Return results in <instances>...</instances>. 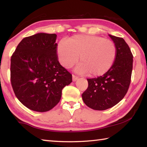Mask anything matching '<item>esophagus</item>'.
Wrapping results in <instances>:
<instances>
[{"label":"esophagus","mask_w":147,"mask_h":147,"mask_svg":"<svg viewBox=\"0 0 147 147\" xmlns=\"http://www.w3.org/2000/svg\"><path fill=\"white\" fill-rule=\"evenodd\" d=\"M78 78H79L78 76H76V75H74V74H73V82L76 81L78 79Z\"/></svg>","instance_id":"34e87169"}]
</instances>
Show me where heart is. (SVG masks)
Instances as JSON below:
<instances>
[{
  "mask_svg": "<svg viewBox=\"0 0 147 147\" xmlns=\"http://www.w3.org/2000/svg\"><path fill=\"white\" fill-rule=\"evenodd\" d=\"M58 60L65 68L73 66L79 59L75 71L80 74L101 76L113 66L117 47L109 39L100 36L75 35L67 40L61 39L57 47Z\"/></svg>",
  "mask_w": 147,
  "mask_h": 147,
  "instance_id": "b5f03b06",
  "label": "heart"
}]
</instances>
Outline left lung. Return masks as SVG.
Masks as SVG:
<instances>
[{"mask_svg": "<svg viewBox=\"0 0 147 147\" xmlns=\"http://www.w3.org/2000/svg\"><path fill=\"white\" fill-rule=\"evenodd\" d=\"M117 47L113 66L102 76L88 79V88L82 94L87 106L105 110L116 105L128 91L133 67V55L123 38L109 34Z\"/></svg>", "mask_w": 147, "mask_h": 147, "instance_id": "left-lung-1", "label": "left lung"}]
</instances>
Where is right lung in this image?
Here are the masks:
<instances>
[{"instance_id":"1","label":"right lung","mask_w":147,"mask_h":147,"mask_svg":"<svg viewBox=\"0 0 147 147\" xmlns=\"http://www.w3.org/2000/svg\"><path fill=\"white\" fill-rule=\"evenodd\" d=\"M56 34L38 33L23 39L11 58V83L16 97L38 112L51 110L72 82L57 56Z\"/></svg>"}]
</instances>
